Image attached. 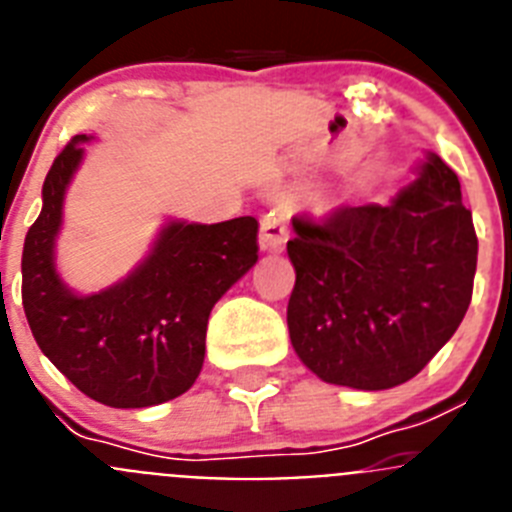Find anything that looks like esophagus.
Instances as JSON below:
<instances>
[{
    "mask_svg": "<svg viewBox=\"0 0 512 512\" xmlns=\"http://www.w3.org/2000/svg\"><path fill=\"white\" fill-rule=\"evenodd\" d=\"M287 238H289L287 212L284 210L266 212L264 220H261V248H269V251H282L284 243H287Z\"/></svg>",
    "mask_w": 512,
    "mask_h": 512,
    "instance_id": "esophagus-1",
    "label": "esophagus"
}]
</instances>
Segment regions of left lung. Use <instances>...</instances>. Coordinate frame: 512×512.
<instances>
[{"label": "left lung", "instance_id": "1", "mask_svg": "<svg viewBox=\"0 0 512 512\" xmlns=\"http://www.w3.org/2000/svg\"><path fill=\"white\" fill-rule=\"evenodd\" d=\"M295 289L287 305L297 356L323 382L390 390L456 333L472 302L477 233L459 176L428 153L390 205L292 217Z\"/></svg>", "mask_w": 512, "mask_h": 512}]
</instances>
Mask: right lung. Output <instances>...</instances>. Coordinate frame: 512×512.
I'll return each instance as SVG.
<instances>
[{"label": "right lung", "mask_w": 512, "mask_h": 512, "mask_svg": "<svg viewBox=\"0 0 512 512\" xmlns=\"http://www.w3.org/2000/svg\"><path fill=\"white\" fill-rule=\"evenodd\" d=\"M87 140L71 138L45 176L43 210L22 248V307L40 351L84 395L110 408H151L200 377L212 307L259 261V220H171L122 282L76 295L58 277L53 251Z\"/></svg>", "instance_id": "right-lung-1"}]
</instances>
